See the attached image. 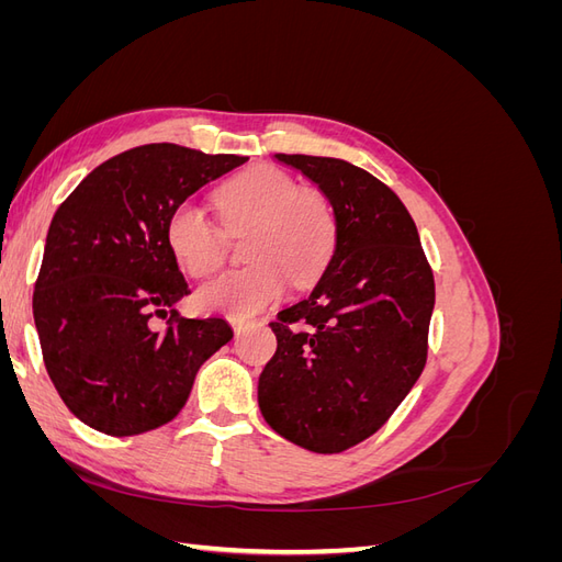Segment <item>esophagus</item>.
I'll return each instance as SVG.
<instances>
[{
  "label": "esophagus",
  "mask_w": 562,
  "mask_h": 562,
  "mask_svg": "<svg viewBox=\"0 0 562 562\" xmlns=\"http://www.w3.org/2000/svg\"><path fill=\"white\" fill-rule=\"evenodd\" d=\"M246 326H248L246 321H239V318H234V321H232V328H234V333H236V335H241V333L246 330Z\"/></svg>",
  "instance_id": "1"
}]
</instances>
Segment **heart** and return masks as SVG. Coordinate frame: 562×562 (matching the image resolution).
Listing matches in <instances>:
<instances>
[{
  "label": "heart",
  "mask_w": 562,
  "mask_h": 562,
  "mask_svg": "<svg viewBox=\"0 0 562 562\" xmlns=\"http://www.w3.org/2000/svg\"><path fill=\"white\" fill-rule=\"evenodd\" d=\"M227 229H246L244 258L250 262L196 291V307L209 314L248 318L274 304L291 279L304 288L321 279L337 246V215L330 199L271 166H255L217 192ZM166 241L182 271L203 279L223 262L225 239L199 203L182 201L168 215Z\"/></svg>",
  "instance_id": "b5f03b06"
}]
</instances>
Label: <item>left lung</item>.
<instances>
[{
    "label": "left lung",
    "mask_w": 562,
    "mask_h": 562,
    "mask_svg": "<svg viewBox=\"0 0 562 562\" xmlns=\"http://www.w3.org/2000/svg\"><path fill=\"white\" fill-rule=\"evenodd\" d=\"M274 159L330 199L337 246L310 297L269 323L277 353L258 403L291 443L333 454L375 434L419 380L434 274L411 213L375 176L330 157Z\"/></svg>",
    "instance_id": "left-lung-1"
}]
</instances>
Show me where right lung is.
<instances>
[{
	"mask_svg": "<svg viewBox=\"0 0 562 562\" xmlns=\"http://www.w3.org/2000/svg\"><path fill=\"white\" fill-rule=\"evenodd\" d=\"M246 161L173 143L133 147L93 168L50 220L32 312L50 382L91 429L135 436L171 422L201 363L234 337L225 318L173 310L190 288L166 223ZM168 311V331L148 326Z\"/></svg>",
	"mask_w": 562,
	"mask_h": 562,
	"instance_id": "add662e5",
	"label": "right lung"
}]
</instances>
